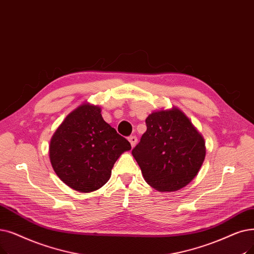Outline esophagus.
Returning a JSON list of instances; mask_svg holds the SVG:
<instances>
[{
	"label": "esophagus",
	"instance_id": "esophagus-1",
	"mask_svg": "<svg viewBox=\"0 0 254 254\" xmlns=\"http://www.w3.org/2000/svg\"><path fill=\"white\" fill-rule=\"evenodd\" d=\"M137 140H138V139H137V137H136L135 135H133V136H129V137H128V141H129V143H130V145L133 146V147L136 145Z\"/></svg>",
	"mask_w": 254,
	"mask_h": 254
}]
</instances>
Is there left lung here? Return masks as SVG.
<instances>
[{"label": "left lung", "mask_w": 254, "mask_h": 254, "mask_svg": "<svg viewBox=\"0 0 254 254\" xmlns=\"http://www.w3.org/2000/svg\"><path fill=\"white\" fill-rule=\"evenodd\" d=\"M145 124L146 131L131 150L143 178L161 192L184 188L203 163V138L178 109L153 112Z\"/></svg>", "instance_id": "8db88e82"}]
</instances>
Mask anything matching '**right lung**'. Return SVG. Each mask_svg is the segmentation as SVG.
<instances>
[{
	"label": "right lung",
	"mask_w": 254,
	"mask_h": 254,
	"mask_svg": "<svg viewBox=\"0 0 254 254\" xmlns=\"http://www.w3.org/2000/svg\"><path fill=\"white\" fill-rule=\"evenodd\" d=\"M130 148V143L103 119L101 108L84 104L54 134L50 159L63 183L86 193L103 187L120 154Z\"/></svg>",
	"instance_id": "add662e5"
}]
</instances>
